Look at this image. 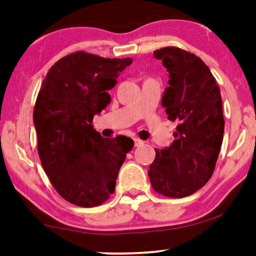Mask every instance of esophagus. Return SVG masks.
I'll list each match as a JSON object with an SVG mask.
<instances>
[{"label": "esophagus", "mask_w": 256, "mask_h": 256, "mask_svg": "<svg viewBox=\"0 0 256 256\" xmlns=\"http://www.w3.org/2000/svg\"><path fill=\"white\" fill-rule=\"evenodd\" d=\"M134 142H135V146H142L143 142L142 140H140V138H134Z\"/></svg>", "instance_id": "1"}]
</instances>
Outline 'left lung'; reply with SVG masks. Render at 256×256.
Listing matches in <instances>:
<instances>
[{"label":"left lung","mask_w":256,"mask_h":256,"mask_svg":"<svg viewBox=\"0 0 256 256\" xmlns=\"http://www.w3.org/2000/svg\"><path fill=\"white\" fill-rule=\"evenodd\" d=\"M154 57L169 72L162 106L178 126L171 146L155 149L148 174L156 192L183 198L204 186L214 171L225 127L222 96L208 65L196 54L168 46L154 51Z\"/></svg>","instance_id":"8db88e82"}]
</instances>
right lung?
Instances as JSON below:
<instances>
[{"instance_id":"right-lung-1","label":"right lung","mask_w":256,"mask_h":256,"mask_svg":"<svg viewBox=\"0 0 256 256\" xmlns=\"http://www.w3.org/2000/svg\"><path fill=\"white\" fill-rule=\"evenodd\" d=\"M132 62L78 51L59 59L42 82L34 110L38 155L56 191L71 204L93 208L106 202L134 146L124 135L104 138L92 124Z\"/></svg>"}]
</instances>
